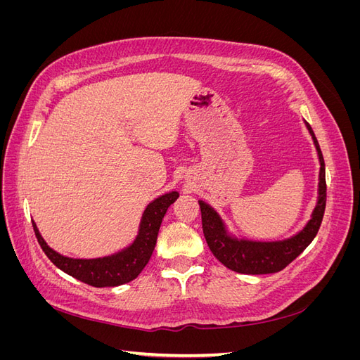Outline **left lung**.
Listing matches in <instances>:
<instances>
[{"label": "left lung", "mask_w": 360, "mask_h": 360, "mask_svg": "<svg viewBox=\"0 0 360 360\" xmlns=\"http://www.w3.org/2000/svg\"><path fill=\"white\" fill-rule=\"evenodd\" d=\"M312 135L315 148L320 158V183H319V202L312 213L311 221L303 230L291 238L282 242H249L237 240L226 234L224 222L209 204L200 201L202 233L213 255L221 263L237 274L245 275H266L276 274L285 269L292 259H296L317 236L326 209V169L324 159L311 126L307 123Z\"/></svg>", "instance_id": "8db88e82"}]
</instances>
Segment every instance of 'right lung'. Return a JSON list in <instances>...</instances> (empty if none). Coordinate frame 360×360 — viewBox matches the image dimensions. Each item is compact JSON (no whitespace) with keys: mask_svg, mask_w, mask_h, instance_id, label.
I'll use <instances>...</instances> for the list:
<instances>
[{"mask_svg":"<svg viewBox=\"0 0 360 360\" xmlns=\"http://www.w3.org/2000/svg\"><path fill=\"white\" fill-rule=\"evenodd\" d=\"M177 198V192H169L150 202L143 214V219H141L139 233L135 242L122 252L111 257L94 259H75L63 257L43 240L34 222H32V228H34V234L43 252L58 269L91 287H117L135 279L141 274V270L147 266L156 246L163 216H165L168 207Z\"/></svg>","mask_w":360,"mask_h":360,"instance_id":"1","label":"right lung"}]
</instances>
